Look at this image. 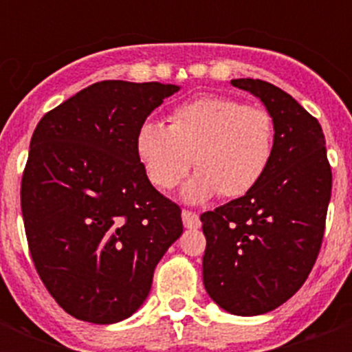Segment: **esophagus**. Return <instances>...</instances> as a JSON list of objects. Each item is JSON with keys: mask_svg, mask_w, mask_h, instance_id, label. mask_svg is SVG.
Here are the masks:
<instances>
[{"mask_svg": "<svg viewBox=\"0 0 352 352\" xmlns=\"http://www.w3.org/2000/svg\"><path fill=\"white\" fill-rule=\"evenodd\" d=\"M182 223L186 228H199L201 226L199 215L195 212H190V210H182Z\"/></svg>", "mask_w": 352, "mask_h": 352, "instance_id": "obj_1", "label": "esophagus"}]
</instances>
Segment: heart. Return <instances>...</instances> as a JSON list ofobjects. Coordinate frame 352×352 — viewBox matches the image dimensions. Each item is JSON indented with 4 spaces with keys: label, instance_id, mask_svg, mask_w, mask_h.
<instances>
[{
    "label": "heart",
    "instance_id": "obj_1",
    "mask_svg": "<svg viewBox=\"0 0 352 352\" xmlns=\"http://www.w3.org/2000/svg\"><path fill=\"white\" fill-rule=\"evenodd\" d=\"M276 124L268 109L230 96H199L173 109L170 126L146 120L135 137V153L146 179L168 192L192 170L182 186L186 203L215 195L243 197L259 184L274 155Z\"/></svg>",
    "mask_w": 352,
    "mask_h": 352
}]
</instances>
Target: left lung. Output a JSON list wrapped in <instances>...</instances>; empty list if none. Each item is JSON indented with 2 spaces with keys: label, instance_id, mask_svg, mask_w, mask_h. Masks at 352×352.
Instances as JSON below:
<instances>
[{
  "label": "left lung",
  "instance_id": "left-lung-1",
  "mask_svg": "<svg viewBox=\"0 0 352 352\" xmlns=\"http://www.w3.org/2000/svg\"><path fill=\"white\" fill-rule=\"evenodd\" d=\"M274 117L267 173L252 192L201 215L206 235L204 289L235 316L265 314L300 290L316 263L333 173L316 118L276 85L232 80Z\"/></svg>",
  "mask_w": 352,
  "mask_h": 352
}]
</instances>
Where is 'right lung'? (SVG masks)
<instances>
[{
	"label": "right lung",
	"instance_id": "obj_1",
	"mask_svg": "<svg viewBox=\"0 0 352 352\" xmlns=\"http://www.w3.org/2000/svg\"><path fill=\"white\" fill-rule=\"evenodd\" d=\"M181 89L104 80L36 126L21 179V214L34 267L76 320H126L151 289L157 263L182 234L181 208L146 179L138 127Z\"/></svg>",
	"mask_w": 352,
	"mask_h": 352
}]
</instances>
